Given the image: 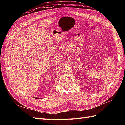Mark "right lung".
Here are the masks:
<instances>
[{
	"instance_id": "obj_1",
	"label": "right lung",
	"mask_w": 125,
	"mask_h": 125,
	"mask_svg": "<svg viewBox=\"0 0 125 125\" xmlns=\"http://www.w3.org/2000/svg\"><path fill=\"white\" fill-rule=\"evenodd\" d=\"M35 98V99H39V98H38V97H34Z\"/></svg>"
}]
</instances>
